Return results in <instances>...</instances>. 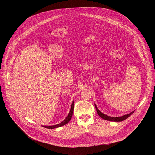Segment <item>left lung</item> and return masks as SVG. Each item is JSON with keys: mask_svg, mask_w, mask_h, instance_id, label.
Returning <instances> with one entry per match:
<instances>
[{"mask_svg": "<svg viewBox=\"0 0 155 155\" xmlns=\"http://www.w3.org/2000/svg\"><path fill=\"white\" fill-rule=\"evenodd\" d=\"M95 109H96V110L97 111V113L98 114V115L103 119H105V120H109V121H113V122H121L122 120H125L126 119H127L128 117H130L133 113L134 112L132 111L131 113H129V114H125V115H124V116H122L120 117H111L109 116H107L104 114H103V113H101L100 111L97 108V107L96 106V105L95 104Z\"/></svg>", "mask_w": 155, "mask_h": 155, "instance_id": "8db88e82", "label": "left lung"}]
</instances>
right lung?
I'll use <instances>...</instances> for the list:
<instances>
[{
	"label": "right lung",
	"mask_w": 155,
	"mask_h": 155,
	"mask_svg": "<svg viewBox=\"0 0 155 155\" xmlns=\"http://www.w3.org/2000/svg\"><path fill=\"white\" fill-rule=\"evenodd\" d=\"M73 109H74V101L72 103V104H71V109H70V112H69L68 116H67L66 118L63 122H61L60 124L55 125L44 126V127L46 128H48V129H54V128H58V127H62V126L66 125L70 120V119H71V118L72 117L73 113Z\"/></svg>",
	"instance_id": "1"
}]
</instances>
